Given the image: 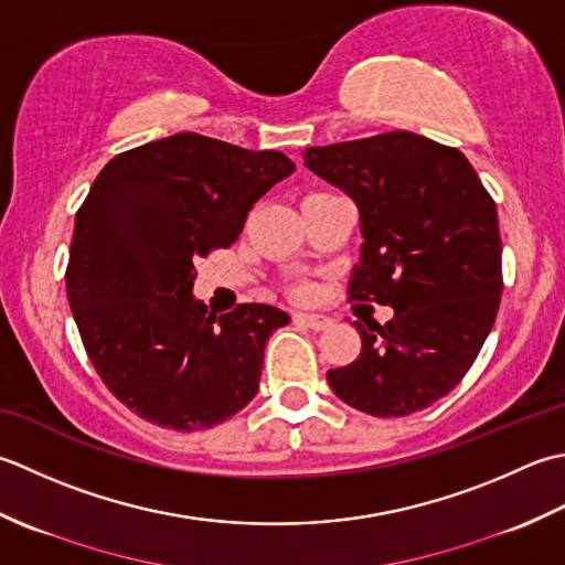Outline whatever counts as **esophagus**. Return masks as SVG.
Segmentation results:
<instances>
[{
  "mask_svg": "<svg viewBox=\"0 0 565 565\" xmlns=\"http://www.w3.org/2000/svg\"><path fill=\"white\" fill-rule=\"evenodd\" d=\"M295 319L299 321V324H305V327H309V329H315V331H324V329H329L333 321L329 319V317H324V315H307V312H299V315H295Z\"/></svg>",
  "mask_w": 565,
  "mask_h": 565,
  "instance_id": "esophagus-1",
  "label": "esophagus"
}]
</instances>
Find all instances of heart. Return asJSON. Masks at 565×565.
Listing matches in <instances>:
<instances>
[{
    "mask_svg": "<svg viewBox=\"0 0 565 565\" xmlns=\"http://www.w3.org/2000/svg\"><path fill=\"white\" fill-rule=\"evenodd\" d=\"M292 295L302 299V297H307V295H309V287H307V285H297L295 290H292Z\"/></svg>",
    "mask_w": 565,
    "mask_h": 565,
    "instance_id": "heart-1",
    "label": "heart"
}]
</instances>
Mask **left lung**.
Here are the masks:
<instances>
[{
  "label": "left lung",
  "instance_id": "left-lung-1",
  "mask_svg": "<svg viewBox=\"0 0 565 565\" xmlns=\"http://www.w3.org/2000/svg\"><path fill=\"white\" fill-rule=\"evenodd\" d=\"M302 156L359 206L363 244L349 295L395 309L385 327L353 321L361 355L329 371V385L373 417L427 409L468 373L498 317V206L458 148L412 131Z\"/></svg>",
  "mask_w": 565,
  "mask_h": 565
}]
</instances>
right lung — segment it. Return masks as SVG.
<instances>
[{
  "mask_svg": "<svg viewBox=\"0 0 565 565\" xmlns=\"http://www.w3.org/2000/svg\"><path fill=\"white\" fill-rule=\"evenodd\" d=\"M295 172L280 151L182 131L114 156L75 214L65 285L85 351L138 417L200 431L258 393L266 341L290 315L238 305L210 315L194 263L228 248L248 210Z\"/></svg>",
  "mask_w": 565,
  "mask_h": 565,
  "instance_id": "obj_1",
  "label": "right lung"
}]
</instances>
